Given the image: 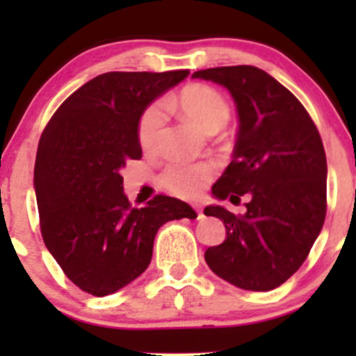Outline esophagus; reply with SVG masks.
<instances>
[{"mask_svg":"<svg viewBox=\"0 0 356 356\" xmlns=\"http://www.w3.org/2000/svg\"><path fill=\"white\" fill-rule=\"evenodd\" d=\"M195 210H196V215H198V218L203 217V210H201V207H198V204H196Z\"/></svg>","mask_w":356,"mask_h":356,"instance_id":"obj_1","label":"esophagus"}]
</instances>
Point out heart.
Masks as SVG:
<instances>
[{
    "instance_id": "b5f03b06",
    "label": "heart",
    "mask_w": 356,
    "mask_h": 356,
    "mask_svg": "<svg viewBox=\"0 0 356 356\" xmlns=\"http://www.w3.org/2000/svg\"><path fill=\"white\" fill-rule=\"evenodd\" d=\"M174 106L203 132L220 129L229 118V106L220 92L204 84L186 86L174 98ZM163 120V108L160 103L146 108L138 127V138L143 148L152 149L155 146ZM211 177H213L211 165L172 163L163 170L160 182L174 195L182 198H195Z\"/></svg>"
}]
</instances>
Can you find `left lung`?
I'll list each match as a JSON object with an SVG mask.
<instances>
[{
    "label": "left lung",
    "instance_id": "8db88e82",
    "mask_svg": "<svg viewBox=\"0 0 356 356\" xmlns=\"http://www.w3.org/2000/svg\"><path fill=\"white\" fill-rule=\"evenodd\" d=\"M193 79L231 92L238 139L215 200L250 195L236 217L220 204L204 208L225 225L222 245L204 251L211 272L236 288L270 291L286 282L310 253L325 220L327 161L321 134L296 96L251 65L198 70Z\"/></svg>",
    "mask_w": 356,
    "mask_h": 356
}]
</instances>
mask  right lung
Here are the masks:
<instances>
[{
	"instance_id": "add662e5",
	"label": "right lung",
	"mask_w": 356,
	"mask_h": 356,
	"mask_svg": "<svg viewBox=\"0 0 356 356\" xmlns=\"http://www.w3.org/2000/svg\"><path fill=\"white\" fill-rule=\"evenodd\" d=\"M189 70L108 72L72 92L38 146L34 189L44 245L82 291L108 296L148 268L158 229L196 218L184 201L158 195L132 208L120 170L143 155L139 120Z\"/></svg>"
}]
</instances>
